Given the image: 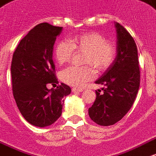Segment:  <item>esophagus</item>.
Wrapping results in <instances>:
<instances>
[{
    "mask_svg": "<svg viewBox=\"0 0 156 156\" xmlns=\"http://www.w3.org/2000/svg\"><path fill=\"white\" fill-rule=\"evenodd\" d=\"M73 93H81L83 92V89L82 88H77V87H73L72 89Z\"/></svg>",
    "mask_w": 156,
    "mask_h": 156,
    "instance_id": "esophagus-1",
    "label": "esophagus"
}]
</instances>
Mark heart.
<instances>
[{
	"instance_id": "heart-1",
	"label": "heart",
	"mask_w": 156,
	"mask_h": 156,
	"mask_svg": "<svg viewBox=\"0 0 156 156\" xmlns=\"http://www.w3.org/2000/svg\"><path fill=\"white\" fill-rule=\"evenodd\" d=\"M73 49L85 52L83 63L92 64L97 70L104 71L112 64L116 57V46L107 41L98 33H87L73 38L69 41H59L55 49V59L59 64L67 63L71 58ZM94 76L93 69L89 66H70L61 73L63 83L71 86H82Z\"/></svg>"
}]
</instances>
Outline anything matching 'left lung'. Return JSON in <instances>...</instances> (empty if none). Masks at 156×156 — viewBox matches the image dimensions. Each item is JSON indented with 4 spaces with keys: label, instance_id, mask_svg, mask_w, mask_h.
I'll return each mask as SVG.
<instances>
[{
    "label": "left lung",
    "instance_id": "left-lung-1",
    "mask_svg": "<svg viewBox=\"0 0 156 156\" xmlns=\"http://www.w3.org/2000/svg\"><path fill=\"white\" fill-rule=\"evenodd\" d=\"M116 55L114 62L97 79L104 87L96 90V100L88 115L100 126L114 125L133 105L140 87V69L136 44L128 31L115 22Z\"/></svg>",
    "mask_w": 156,
    "mask_h": 156
}]
</instances>
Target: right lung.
<instances>
[{"label": "right lung", "instance_id": "obj_1", "mask_svg": "<svg viewBox=\"0 0 156 156\" xmlns=\"http://www.w3.org/2000/svg\"><path fill=\"white\" fill-rule=\"evenodd\" d=\"M62 31L63 27L48 23L36 25L20 40L12 58L14 98L24 118L37 127L55 123L62 114L63 98L71 93L63 83L56 88H47V84H58L53 51Z\"/></svg>", "mask_w": 156, "mask_h": 156}]
</instances>
